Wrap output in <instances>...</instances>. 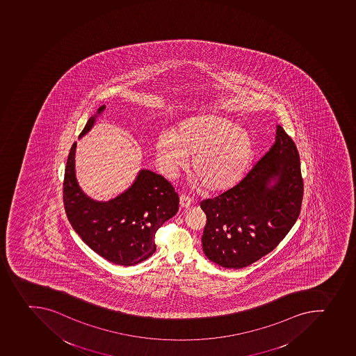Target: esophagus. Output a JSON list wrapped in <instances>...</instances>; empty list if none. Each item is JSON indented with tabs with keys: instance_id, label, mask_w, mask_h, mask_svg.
I'll use <instances>...</instances> for the list:
<instances>
[{
	"instance_id": "34e87169",
	"label": "esophagus",
	"mask_w": 356,
	"mask_h": 356,
	"mask_svg": "<svg viewBox=\"0 0 356 356\" xmlns=\"http://www.w3.org/2000/svg\"><path fill=\"white\" fill-rule=\"evenodd\" d=\"M179 204L180 208L187 209L191 207V204H192V201H191V199H189L188 196L181 195L180 196L179 199Z\"/></svg>"
}]
</instances>
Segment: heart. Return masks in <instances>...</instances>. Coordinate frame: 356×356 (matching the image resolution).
<instances>
[{
    "label": "heart",
    "mask_w": 356,
    "mask_h": 356,
    "mask_svg": "<svg viewBox=\"0 0 356 356\" xmlns=\"http://www.w3.org/2000/svg\"><path fill=\"white\" fill-rule=\"evenodd\" d=\"M250 132L237 128L228 118L201 113L188 116L172 132L162 131L155 140L157 165L173 179L192 156L191 183L207 193L226 192L243 178L254 156Z\"/></svg>",
    "instance_id": "b5f03b06"
}]
</instances>
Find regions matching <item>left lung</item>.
<instances>
[{
  "instance_id": "1",
  "label": "left lung",
  "mask_w": 356,
  "mask_h": 356,
  "mask_svg": "<svg viewBox=\"0 0 356 356\" xmlns=\"http://www.w3.org/2000/svg\"><path fill=\"white\" fill-rule=\"evenodd\" d=\"M304 183L298 149L281 125L269 151L247 176L205 200L203 252L225 268H243L274 249L300 213Z\"/></svg>"
}]
</instances>
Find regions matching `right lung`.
Listing matches in <instances>:
<instances>
[{"mask_svg": "<svg viewBox=\"0 0 356 356\" xmlns=\"http://www.w3.org/2000/svg\"><path fill=\"white\" fill-rule=\"evenodd\" d=\"M100 106L80 138L103 115ZM76 143L65 170L64 204L74 231L95 252L121 266H134L156 251L155 233L178 211L179 197L163 177L140 169L134 183L108 201H97L82 191L75 171Z\"/></svg>", "mask_w": 356, "mask_h": 356, "instance_id": "right-lung-1", "label": "right lung"}]
</instances>
